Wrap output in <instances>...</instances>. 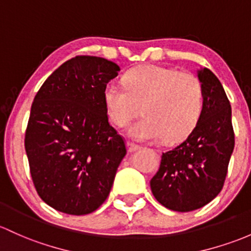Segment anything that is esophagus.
Instances as JSON below:
<instances>
[{"instance_id": "34e87169", "label": "esophagus", "mask_w": 251, "mask_h": 251, "mask_svg": "<svg viewBox=\"0 0 251 251\" xmlns=\"http://www.w3.org/2000/svg\"><path fill=\"white\" fill-rule=\"evenodd\" d=\"M126 150H128L129 153H133V152H136V151H139L140 147L137 146V145L131 144V142H126Z\"/></svg>"}]
</instances>
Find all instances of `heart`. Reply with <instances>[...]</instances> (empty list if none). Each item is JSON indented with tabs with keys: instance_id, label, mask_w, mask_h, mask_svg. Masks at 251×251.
I'll return each mask as SVG.
<instances>
[{
	"instance_id": "heart-1",
	"label": "heart",
	"mask_w": 251,
	"mask_h": 251,
	"mask_svg": "<svg viewBox=\"0 0 251 251\" xmlns=\"http://www.w3.org/2000/svg\"><path fill=\"white\" fill-rule=\"evenodd\" d=\"M125 87L107 83L103 98L110 121L126 126L140 112L144 117L129 128L136 141H180L200 121L203 106L201 83L189 73L169 67H137L125 75Z\"/></svg>"
}]
</instances>
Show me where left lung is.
I'll use <instances>...</instances> for the list:
<instances>
[{
  "label": "left lung",
  "instance_id": "left-lung-1",
  "mask_svg": "<svg viewBox=\"0 0 251 251\" xmlns=\"http://www.w3.org/2000/svg\"><path fill=\"white\" fill-rule=\"evenodd\" d=\"M203 106L198 126L182 144L163 153L151 190L159 203L190 212L209 203L225 182L234 148L231 105L222 82L207 68L198 71Z\"/></svg>",
  "mask_w": 251,
  "mask_h": 251
}]
</instances>
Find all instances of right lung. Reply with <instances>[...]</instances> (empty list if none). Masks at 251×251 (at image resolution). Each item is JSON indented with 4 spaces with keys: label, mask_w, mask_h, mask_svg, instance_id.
Instances as JSON below:
<instances>
[{
    "label": "right lung",
    "mask_w": 251,
    "mask_h": 251,
    "mask_svg": "<svg viewBox=\"0 0 251 251\" xmlns=\"http://www.w3.org/2000/svg\"><path fill=\"white\" fill-rule=\"evenodd\" d=\"M120 71L105 58L76 56L34 97L25 150L37 193L56 211L88 214L109 196L126 150L110 126L103 93Z\"/></svg>",
    "instance_id": "1"
}]
</instances>
